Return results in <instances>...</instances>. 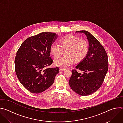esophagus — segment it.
<instances>
[{"label":"esophagus","instance_id":"obj_1","mask_svg":"<svg viewBox=\"0 0 123 123\" xmlns=\"http://www.w3.org/2000/svg\"><path fill=\"white\" fill-rule=\"evenodd\" d=\"M65 68H60V71H65Z\"/></svg>","mask_w":123,"mask_h":123}]
</instances>
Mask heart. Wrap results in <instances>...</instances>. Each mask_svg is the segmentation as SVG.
<instances>
[{"label": "heart", "instance_id": "1", "mask_svg": "<svg viewBox=\"0 0 123 123\" xmlns=\"http://www.w3.org/2000/svg\"><path fill=\"white\" fill-rule=\"evenodd\" d=\"M51 54L56 58L62 55L64 50L66 56L56 59L54 64L57 67L66 68L72 66L74 62L81 60L87 54L89 44L84 40L74 36H69L61 39L60 44H52L50 48Z\"/></svg>", "mask_w": 123, "mask_h": 123}]
</instances>
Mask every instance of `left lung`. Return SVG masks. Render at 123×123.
<instances>
[{"mask_svg": "<svg viewBox=\"0 0 123 123\" xmlns=\"http://www.w3.org/2000/svg\"><path fill=\"white\" fill-rule=\"evenodd\" d=\"M75 32L85 33L89 46L86 56L75 67L83 73L73 69L69 85L77 94L86 96L96 92L101 86L108 70V57L103 46L90 32L84 30Z\"/></svg>", "mask_w": 123, "mask_h": 123, "instance_id": "obj_1", "label": "left lung"}]
</instances>
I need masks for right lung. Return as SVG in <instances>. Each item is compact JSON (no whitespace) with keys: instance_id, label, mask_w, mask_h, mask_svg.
Returning a JSON list of instances; mask_svg holds the SVG:
<instances>
[{"instance_id":"1","label":"right lung","mask_w":123,"mask_h":123,"mask_svg":"<svg viewBox=\"0 0 123 123\" xmlns=\"http://www.w3.org/2000/svg\"><path fill=\"white\" fill-rule=\"evenodd\" d=\"M58 37L55 33L43 32L25 40L16 52L15 73L21 84L33 93L43 92L54 83L59 68L52 63L50 46Z\"/></svg>"}]
</instances>
